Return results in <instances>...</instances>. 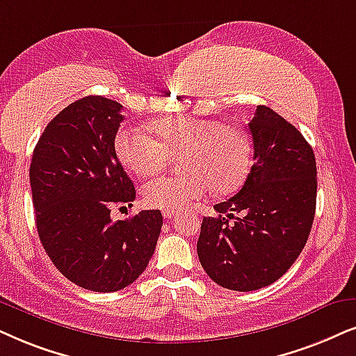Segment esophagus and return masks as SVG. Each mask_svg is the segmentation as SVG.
<instances>
[{"label": "esophagus", "mask_w": 356, "mask_h": 356, "mask_svg": "<svg viewBox=\"0 0 356 356\" xmlns=\"http://www.w3.org/2000/svg\"><path fill=\"white\" fill-rule=\"evenodd\" d=\"M163 215H164V218H172V217H175V215H177V211H172V210H163Z\"/></svg>", "instance_id": "obj_1"}]
</instances>
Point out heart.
<instances>
[{"label":"heart","instance_id":"obj_1","mask_svg":"<svg viewBox=\"0 0 356 356\" xmlns=\"http://www.w3.org/2000/svg\"><path fill=\"white\" fill-rule=\"evenodd\" d=\"M156 138L138 128L120 129L115 152L120 163L138 177L164 170L181 156L186 174L151 181L145 187L147 205L181 211L207 195L232 193L243 186L251 169L253 146L248 133L222 120L165 118L152 123Z\"/></svg>","mask_w":356,"mask_h":356}]
</instances>
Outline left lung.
<instances>
[{
    "label": "left lung",
    "instance_id": "left-lung-1",
    "mask_svg": "<svg viewBox=\"0 0 356 356\" xmlns=\"http://www.w3.org/2000/svg\"><path fill=\"white\" fill-rule=\"evenodd\" d=\"M253 165L241 191L204 217L197 241L202 268L232 291H256L277 281L307 243L317 200L312 147L271 108L256 106L248 123ZM227 214V218L222 215Z\"/></svg>",
    "mask_w": 356,
    "mask_h": 356
}]
</instances>
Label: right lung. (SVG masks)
Instances as JSON below:
<instances>
[{
  "label": "right lung",
  "instance_id": "add662e5",
  "mask_svg": "<svg viewBox=\"0 0 356 356\" xmlns=\"http://www.w3.org/2000/svg\"><path fill=\"white\" fill-rule=\"evenodd\" d=\"M123 106L105 97L70 103L40 134L29 168L35 227L58 271L83 289H124L145 271L163 227L159 210L113 222L136 199L115 152Z\"/></svg>",
  "mask_w": 356,
  "mask_h": 356
}]
</instances>
